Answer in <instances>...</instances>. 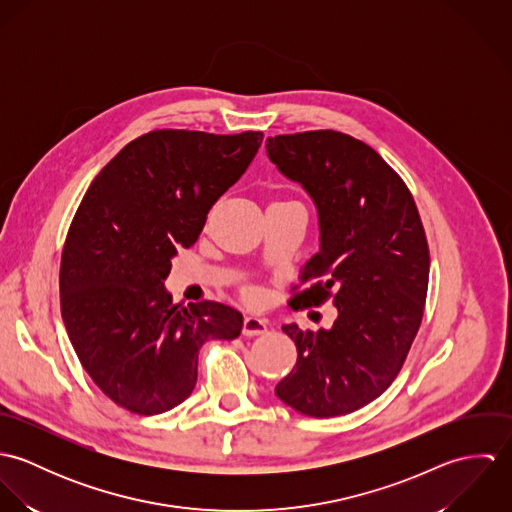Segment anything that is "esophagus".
Instances as JSON below:
<instances>
[{"instance_id": "esophagus-1", "label": "esophagus", "mask_w": 512, "mask_h": 512, "mask_svg": "<svg viewBox=\"0 0 512 512\" xmlns=\"http://www.w3.org/2000/svg\"><path fill=\"white\" fill-rule=\"evenodd\" d=\"M268 331V321L262 319V317H256V315H248L244 317V323H242V333L246 337H256V335H264Z\"/></svg>"}]
</instances>
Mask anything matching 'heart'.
I'll use <instances>...</instances> for the list:
<instances>
[{"label": "heart", "mask_w": 512, "mask_h": 512, "mask_svg": "<svg viewBox=\"0 0 512 512\" xmlns=\"http://www.w3.org/2000/svg\"><path fill=\"white\" fill-rule=\"evenodd\" d=\"M250 295H252V293H250Z\"/></svg>", "instance_id": "heart-1"}]
</instances>
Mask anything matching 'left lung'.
<instances>
[{
  "label": "left lung",
  "instance_id": "left-lung-1",
  "mask_svg": "<svg viewBox=\"0 0 512 512\" xmlns=\"http://www.w3.org/2000/svg\"><path fill=\"white\" fill-rule=\"evenodd\" d=\"M278 171L303 187L319 220V252L301 268L293 305L331 297V329L282 331L297 363L276 396L299 414L333 418L378 398L420 329L430 250L416 203L398 173L363 142L333 130L266 140Z\"/></svg>",
  "mask_w": 512,
  "mask_h": 512
}]
</instances>
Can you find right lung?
<instances>
[{
  "label": "right lung",
  "mask_w": 512,
  "mask_h": 512,
  "mask_svg": "<svg viewBox=\"0 0 512 512\" xmlns=\"http://www.w3.org/2000/svg\"><path fill=\"white\" fill-rule=\"evenodd\" d=\"M262 138L155 130L90 183L63 248L61 311L80 365L118 406L140 416L179 406L197 384L201 347L240 335V311L173 305L165 280Z\"/></svg>",
  "instance_id": "right-lung-1"
}]
</instances>
